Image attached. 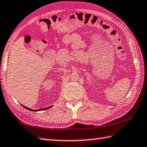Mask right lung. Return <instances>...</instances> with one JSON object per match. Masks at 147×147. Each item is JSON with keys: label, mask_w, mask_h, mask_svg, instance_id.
I'll list each match as a JSON object with an SVG mask.
<instances>
[{"label": "right lung", "mask_w": 147, "mask_h": 147, "mask_svg": "<svg viewBox=\"0 0 147 147\" xmlns=\"http://www.w3.org/2000/svg\"><path fill=\"white\" fill-rule=\"evenodd\" d=\"M23 107H24L25 109H27V110H30V111H41V110H47V109H48V108H50L51 106H49V107H47V108H42V109H39V110H32V109H30V108H27V107H26V106H24V105H22Z\"/></svg>", "instance_id": "1"}]
</instances>
